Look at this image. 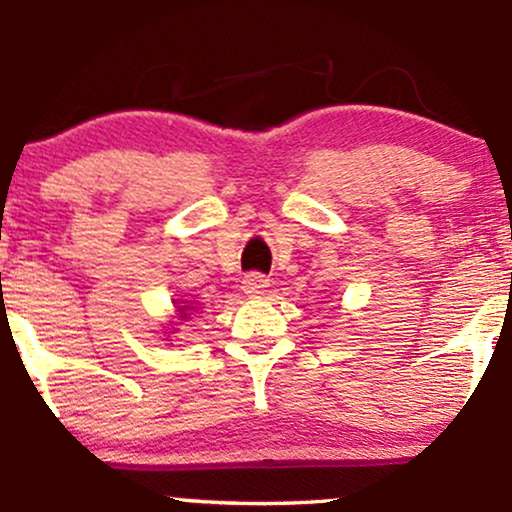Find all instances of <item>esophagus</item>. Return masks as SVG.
<instances>
[{
	"mask_svg": "<svg viewBox=\"0 0 512 512\" xmlns=\"http://www.w3.org/2000/svg\"><path fill=\"white\" fill-rule=\"evenodd\" d=\"M267 286H269V279L264 274H257V272L245 274L243 291L248 293V296H260V293H264V289H267Z\"/></svg>",
	"mask_w": 512,
	"mask_h": 512,
	"instance_id": "obj_1",
	"label": "esophagus"
}]
</instances>
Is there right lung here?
<instances>
[{"mask_svg": "<svg viewBox=\"0 0 512 512\" xmlns=\"http://www.w3.org/2000/svg\"><path fill=\"white\" fill-rule=\"evenodd\" d=\"M190 310H195V308H190V305H178V315H180V320H187V315H190Z\"/></svg>", "mask_w": 512, "mask_h": 512, "instance_id": "right-lung-1", "label": "right lung"}]
</instances>
